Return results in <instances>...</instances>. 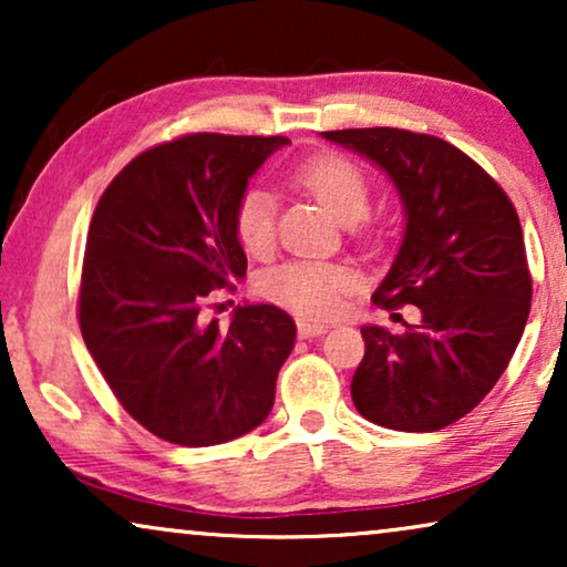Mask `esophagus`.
<instances>
[{"label":"esophagus","mask_w":567,"mask_h":567,"mask_svg":"<svg viewBox=\"0 0 567 567\" xmlns=\"http://www.w3.org/2000/svg\"><path fill=\"white\" fill-rule=\"evenodd\" d=\"M297 330H299V338H317L328 332V324L305 320V317H301V320H297Z\"/></svg>","instance_id":"34e87169"}]
</instances>
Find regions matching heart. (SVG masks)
<instances>
[{
	"mask_svg": "<svg viewBox=\"0 0 567 567\" xmlns=\"http://www.w3.org/2000/svg\"><path fill=\"white\" fill-rule=\"evenodd\" d=\"M299 181L340 224H355L369 214L371 183L355 162L340 154H320L299 167ZM235 231L250 255H266L276 237V196L252 185L235 206ZM353 284L346 266L324 260H286L260 276L258 289L266 299L307 317H328Z\"/></svg>",
	"mask_w": 567,
	"mask_h": 567,
	"instance_id": "heart-1",
	"label": "heart"
}]
</instances>
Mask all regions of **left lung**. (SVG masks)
Wrapping results in <instances>:
<instances>
[{
	"instance_id": "left-lung-1",
	"label": "left lung",
	"mask_w": 567,
	"mask_h": 567,
	"mask_svg": "<svg viewBox=\"0 0 567 567\" xmlns=\"http://www.w3.org/2000/svg\"><path fill=\"white\" fill-rule=\"evenodd\" d=\"M322 136L392 181L405 231L371 301L390 312L417 307V322H402L400 336L361 328L367 353L351 382L353 405L392 431L452 425L493 390L524 336L532 276L516 208L444 138L382 126Z\"/></svg>"
}]
</instances>
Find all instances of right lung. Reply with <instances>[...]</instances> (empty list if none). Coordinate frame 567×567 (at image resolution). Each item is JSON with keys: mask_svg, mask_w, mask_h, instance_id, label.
Instances as JSON below:
<instances>
[{"mask_svg": "<svg viewBox=\"0 0 567 567\" xmlns=\"http://www.w3.org/2000/svg\"><path fill=\"white\" fill-rule=\"evenodd\" d=\"M284 136L190 134L115 175L84 247L80 328L128 415L181 446H214L266 421L297 324L274 305L206 320L243 281L235 206Z\"/></svg>", "mask_w": 567, "mask_h": 567, "instance_id": "add662e5", "label": "right lung"}]
</instances>
